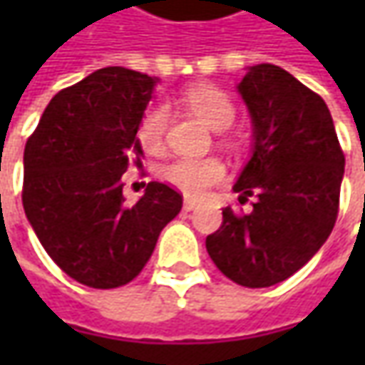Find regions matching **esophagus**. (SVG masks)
Wrapping results in <instances>:
<instances>
[{"label": "esophagus", "mask_w": 365, "mask_h": 365, "mask_svg": "<svg viewBox=\"0 0 365 365\" xmlns=\"http://www.w3.org/2000/svg\"><path fill=\"white\" fill-rule=\"evenodd\" d=\"M197 205H199V201H195V199L187 197V199H185V203H182V209H185V211H192Z\"/></svg>", "instance_id": "obj_1"}]
</instances>
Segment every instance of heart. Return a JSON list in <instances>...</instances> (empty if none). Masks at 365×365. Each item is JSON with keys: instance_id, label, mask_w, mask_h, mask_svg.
<instances>
[{"instance_id": "b5f03b06", "label": "heart", "mask_w": 365, "mask_h": 365, "mask_svg": "<svg viewBox=\"0 0 365 365\" xmlns=\"http://www.w3.org/2000/svg\"><path fill=\"white\" fill-rule=\"evenodd\" d=\"M182 103L215 130L227 128L235 118V107L230 95L213 85H192L185 89ZM166 107L160 103L146 107L138 121V140L142 148L146 152H160L166 138ZM162 175L176 189L190 197H201L223 180L225 166L219 158H176L164 166Z\"/></svg>"}]
</instances>
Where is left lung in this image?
<instances>
[{
  "label": "left lung",
  "mask_w": 365,
  "mask_h": 365,
  "mask_svg": "<svg viewBox=\"0 0 365 365\" xmlns=\"http://www.w3.org/2000/svg\"><path fill=\"white\" fill-rule=\"evenodd\" d=\"M240 93L254 123V156L233 190L250 213L223 209L207 252L235 284L287 280L327 242L339 213L345 156L321 95L276 64L247 71Z\"/></svg>",
  "instance_id": "8db88e82"
}]
</instances>
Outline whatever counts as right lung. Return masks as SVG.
<instances>
[{"instance_id":"1","label":"right lung","mask_w":365,"mask_h":365,"mask_svg":"<svg viewBox=\"0 0 365 365\" xmlns=\"http://www.w3.org/2000/svg\"><path fill=\"white\" fill-rule=\"evenodd\" d=\"M154 83L123 66L99 68L56 93L26 142V217L54 264L85 287L132 282L182 207V195L156 180L135 205L123 201L121 176L142 166L135 133Z\"/></svg>"}]
</instances>
